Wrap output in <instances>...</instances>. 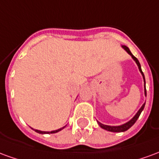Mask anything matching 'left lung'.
I'll list each match as a JSON object with an SVG mask.
<instances>
[{"mask_svg": "<svg viewBox=\"0 0 159 159\" xmlns=\"http://www.w3.org/2000/svg\"><path fill=\"white\" fill-rule=\"evenodd\" d=\"M123 48L125 50L127 51V52L129 53V54H130V55L132 56V58L134 59V60L136 62L137 66H138V67H139V70H140V71L141 72V74H142V76H143V78H144V82H145V83H146V81H145V76H144L143 72H142V70H141V67H140V62H139V60L134 57V56L131 53V52H130V50L129 49V48L128 47H126V46H123ZM145 94H146V96H147V90H146V86H145ZM144 107H145V104H144L142 107H140V109L139 111H138V112L136 113V115L134 116V117L132 118V119L130 120L129 122H128V123H124V124H123V125H121V126H108V125H104V124H102V123H100V122H98V123H99V125H100L102 129H104L106 130H108V131H111V132H124V131H126V130H128L129 129L130 127H132L134 124V123L136 122V120L139 118V117H140V113H141V111H143Z\"/></svg>", "mask_w": 159, "mask_h": 159, "instance_id": "left-lung-1", "label": "left lung"}]
</instances>
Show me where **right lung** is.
Instances as JSON below:
<instances>
[{"mask_svg": "<svg viewBox=\"0 0 159 159\" xmlns=\"http://www.w3.org/2000/svg\"><path fill=\"white\" fill-rule=\"evenodd\" d=\"M66 127V126H65ZM65 127H63V128H61V129H59L57 130H53V131H51V132H46V131H41V130H37V129H35V131L36 132H37V133L39 134H53V133H57V132H59V131H60L61 129H63Z\"/></svg>", "mask_w": 159, "mask_h": 159, "instance_id": "obj_1", "label": "right lung"}]
</instances>
